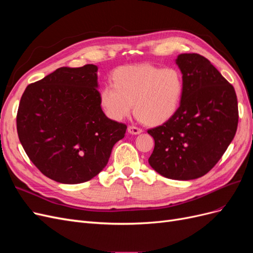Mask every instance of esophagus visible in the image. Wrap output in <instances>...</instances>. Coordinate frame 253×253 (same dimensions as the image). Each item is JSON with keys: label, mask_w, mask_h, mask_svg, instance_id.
<instances>
[{"label": "esophagus", "mask_w": 253, "mask_h": 253, "mask_svg": "<svg viewBox=\"0 0 253 253\" xmlns=\"http://www.w3.org/2000/svg\"><path fill=\"white\" fill-rule=\"evenodd\" d=\"M127 132L129 134H134V135H137V134H140L142 132V129L138 126H128L127 127Z\"/></svg>", "instance_id": "obj_1"}]
</instances>
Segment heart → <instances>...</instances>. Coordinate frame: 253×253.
<instances>
[{
    "mask_svg": "<svg viewBox=\"0 0 253 253\" xmlns=\"http://www.w3.org/2000/svg\"><path fill=\"white\" fill-rule=\"evenodd\" d=\"M183 78L175 67L139 64L120 67L113 84L100 91V104L106 116L120 121L133 111L150 126L163 125L178 111L183 94Z\"/></svg>",
    "mask_w": 253,
    "mask_h": 253,
    "instance_id": "obj_1",
    "label": "heart"
}]
</instances>
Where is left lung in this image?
Returning a JSON list of instances; mask_svg holds the SVG:
<instances>
[{"label":"left lung","mask_w":253,"mask_h":253,"mask_svg":"<svg viewBox=\"0 0 253 253\" xmlns=\"http://www.w3.org/2000/svg\"><path fill=\"white\" fill-rule=\"evenodd\" d=\"M183 94L178 111L148 129L154 138L150 166L167 178L202 177L215 166L234 138L239 108L234 87L198 53H181Z\"/></svg>","instance_id":"obj_1"}]
</instances>
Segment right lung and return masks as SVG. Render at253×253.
Listing matches in <instances>:
<instances>
[{"mask_svg": "<svg viewBox=\"0 0 253 253\" xmlns=\"http://www.w3.org/2000/svg\"><path fill=\"white\" fill-rule=\"evenodd\" d=\"M94 64L60 67L29 84L21 97L17 131L23 149L46 177L81 183L100 173L126 125L100 106Z\"/></svg>", "mask_w": 253, "mask_h": 253, "instance_id": "1", "label": "right lung"}]
</instances>
